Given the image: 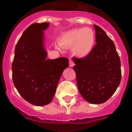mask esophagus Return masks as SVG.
<instances>
[{
    "label": "esophagus",
    "mask_w": 132,
    "mask_h": 132,
    "mask_svg": "<svg viewBox=\"0 0 132 132\" xmlns=\"http://www.w3.org/2000/svg\"><path fill=\"white\" fill-rule=\"evenodd\" d=\"M74 65H75L74 62H72L71 60H69V66H70V67H73V66H74Z\"/></svg>",
    "instance_id": "obj_1"
}]
</instances>
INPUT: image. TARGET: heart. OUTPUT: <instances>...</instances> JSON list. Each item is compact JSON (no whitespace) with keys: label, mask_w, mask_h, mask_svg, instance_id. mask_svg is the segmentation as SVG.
Here are the masks:
<instances>
[{"label":"heart","mask_w":132,"mask_h":132,"mask_svg":"<svg viewBox=\"0 0 132 132\" xmlns=\"http://www.w3.org/2000/svg\"><path fill=\"white\" fill-rule=\"evenodd\" d=\"M96 42L94 31L89 27L77 28L64 32L58 40V44L64 48H70L77 58L88 57L93 51Z\"/></svg>","instance_id":"obj_1"}]
</instances>
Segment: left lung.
<instances>
[{"mask_svg":"<svg viewBox=\"0 0 132 132\" xmlns=\"http://www.w3.org/2000/svg\"><path fill=\"white\" fill-rule=\"evenodd\" d=\"M95 29L96 45L86 57H73L79 92L87 102L105 103L120 84L121 61L114 42L98 26Z\"/></svg>","mask_w":132,"mask_h":132,"instance_id":"8db88e82","label":"left lung"}]
</instances>
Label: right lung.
Listing matches in <instances>:
<instances>
[{
  "label": "right lung",
  "instance_id": "obj_1",
  "mask_svg": "<svg viewBox=\"0 0 132 132\" xmlns=\"http://www.w3.org/2000/svg\"><path fill=\"white\" fill-rule=\"evenodd\" d=\"M48 22L30 25L15 46L12 63L13 84L31 104L43 106L51 102L62 72L69 66L66 57L46 59L44 31Z\"/></svg>",
  "mask_w": 132,
  "mask_h": 132
}]
</instances>
